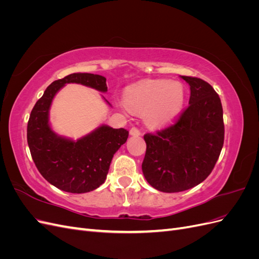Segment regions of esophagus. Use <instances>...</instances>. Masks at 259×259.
Masks as SVG:
<instances>
[{
  "instance_id": "1",
  "label": "esophagus",
  "mask_w": 259,
  "mask_h": 259,
  "mask_svg": "<svg viewBox=\"0 0 259 259\" xmlns=\"http://www.w3.org/2000/svg\"><path fill=\"white\" fill-rule=\"evenodd\" d=\"M130 134L132 136H139L140 135V131L137 127H132L130 130Z\"/></svg>"
}]
</instances>
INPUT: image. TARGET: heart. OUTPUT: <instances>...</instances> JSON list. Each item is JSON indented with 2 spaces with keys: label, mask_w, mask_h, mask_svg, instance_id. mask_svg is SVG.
I'll return each mask as SVG.
<instances>
[{
  "label": "heart",
  "mask_w": 259,
  "mask_h": 259,
  "mask_svg": "<svg viewBox=\"0 0 259 259\" xmlns=\"http://www.w3.org/2000/svg\"><path fill=\"white\" fill-rule=\"evenodd\" d=\"M185 98L184 85L166 79L140 81L128 86L124 94L126 106L134 111L145 112L146 122L153 127L175 121L183 111Z\"/></svg>",
  "instance_id": "1"
}]
</instances>
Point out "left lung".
Wrapping results in <instances>:
<instances>
[{
	"mask_svg": "<svg viewBox=\"0 0 259 259\" xmlns=\"http://www.w3.org/2000/svg\"><path fill=\"white\" fill-rule=\"evenodd\" d=\"M190 86L189 106L175 124L144 136L143 173L154 189L180 192L211 173L224 146L223 106L218 94L199 77L180 76Z\"/></svg>",
	"mask_w": 259,
	"mask_h": 259,
	"instance_id": "left-lung-1",
	"label": "left lung"
}]
</instances>
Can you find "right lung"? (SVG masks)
I'll return each mask as SVG.
<instances>
[{
  "label": "right lung",
  "instance_id": "obj_1",
  "mask_svg": "<svg viewBox=\"0 0 259 259\" xmlns=\"http://www.w3.org/2000/svg\"><path fill=\"white\" fill-rule=\"evenodd\" d=\"M68 83L108 91L106 77L98 74L72 73L54 81L31 111L27 140L36 168L50 184L66 192L85 193L105 183L113 154L126 142L128 132L101 125L77 140L57 135L49 123L50 109L55 95Z\"/></svg>",
  "mask_w": 259,
  "mask_h": 259
}]
</instances>
